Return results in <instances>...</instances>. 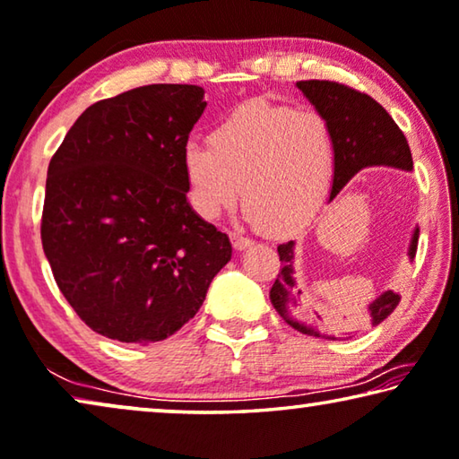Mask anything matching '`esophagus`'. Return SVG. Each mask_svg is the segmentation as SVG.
<instances>
[{
    "label": "esophagus",
    "mask_w": 459,
    "mask_h": 459,
    "mask_svg": "<svg viewBox=\"0 0 459 459\" xmlns=\"http://www.w3.org/2000/svg\"><path fill=\"white\" fill-rule=\"evenodd\" d=\"M230 241H232V247L237 251H245L247 247H251L253 241L249 237H243V235H237V232H232L230 235Z\"/></svg>",
    "instance_id": "34e87169"
}]
</instances>
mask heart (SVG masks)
Returning a JSON list of instances; mask_svg holds the SVG:
<instances>
[{
  "label": "heart",
  "instance_id": "obj_1",
  "mask_svg": "<svg viewBox=\"0 0 459 459\" xmlns=\"http://www.w3.org/2000/svg\"><path fill=\"white\" fill-rule=\"evenodd\" d=\"M336 143L324 115L249 100L221 119L210 143L187 142L183 179L195 214L214 221L243 194L245 216L270 232L309 224L330 191Z\"/></svg>",
  "mask_w": 459,
  "mask_h": 459
}]
</instances>
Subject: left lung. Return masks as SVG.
Instances as JSON below:
<instances>
[{"instance_id":"1","label":"left lung","mask_w":459,"mask_h":459,"mask_svg":"<svg viewBox=\"0 0 459 459\" xmlns=\"http://www.w3.org/2000/svg\"><path fill=\"white\" fill-rule=\"evenodd\" d=\"M297 88L332 127L336 160H333L330 202L362 169L392 167L412 170V154H410L406 135L377 100H373L368 94L338 84V82L327 80H303L297 82ZM419 232V227H414L408 247L410 259L416 255ZM278 255L280 272L270 290V300L278 316L307 336L325 340L342 336L344 333L342 327L325 321L305 303L303 290L299 289L295 278V241L278 245ZM398 303L400 295L392 290L383 292L368 305V311L360 321L365 325H379L383 319L392 316Z\"/></svg>"}]
</instances>
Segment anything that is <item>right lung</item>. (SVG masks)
Here are the masks:
<instances>
[{"label":"right lung","mask_w":459,"mask_h":459,"mask_svg":"<svg viewBox=\"0 0 459 459\" xmlns=\"http://www.w3.org/2000/svg\"><path fill=\"white\" fill-rule=\"evenodd\" d=\"M208 102L150 84L94 102L47 170L43 251L61 295L100 336L150 344L200 311L229 237L187 202L181 152Z\"/></svg>","instance_id":"add662e5"}]
</instances>
